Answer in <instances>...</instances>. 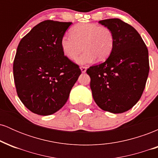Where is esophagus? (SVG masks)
<instances>
[{
  "label": "esophagus",
  "instance_id": "esophagus-1",
  "mask_svg": "<svg viewBox=\"0 0 158 158\" xmlns=\"http://www.w3.org/2000/svg\"><path fill=\"white\" fill-rule=\"evenodd\" d=\"M80 69H81V73H85V72H86V70H87V68H86V67H85V66H81Z\"/></svg>",
  "mask_w": 158,
  "mask_h": 158
}]
</instances>
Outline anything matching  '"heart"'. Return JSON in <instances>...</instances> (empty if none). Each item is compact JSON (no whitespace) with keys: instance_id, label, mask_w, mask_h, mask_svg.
Wrapping results in <instances>:
<instances>
[{"instance_id":"heart-1","label":"heart","mask_w":158,"mask_h":158,"mask_svg":"<svg viewBox=\"0 0 158 158\" xmlns=\"http://www.w3.org/2000/svg\"><path fill=\"white\" fill-rule=\"evenodd\" d=\"M70 33L61 37L60 46L63 54L70 60L75 59L84 49L76 59L78 64H92L97 59L99 61L106 60L114 49V35L107 27L94 23H78L70 29Z\"/></svg>"}]
</instances>
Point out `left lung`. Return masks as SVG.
Wrapping results in <instances>:
<instances>
[{
	"label": "left lung",
	"mask_w": 158,
	"mask_h": 158,
	"mask_svg": "<svg viewBox=\"0 0 158 158\" xmlns=\"http://www.w3.org/2000/svg\"><path fill=\"white\" fill-rule=\"evenodd\" d=\"M114 35V49L103 63L90 67L93 98L101 109L127 111L142 96L149 72L148 49L138 32L118 19L99 21Z\"/></svg>",
	"instance_id": "8db88e82"
}]
</instances>
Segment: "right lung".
I'll list each match as a JSON object with an SVG mask.
<instances>
[{"instance_id":"right-lung-1","label":"right lung","mask_w":158,"mask_h":158,"mask_svg":"<svg viewBox=\"0 0 158 158\" xmlns=\"http://www.w3.org/2000/svg\"><path fill=\"white\" fill-rule=\"evenodd\" d=\"M71 22L47 20L20 41L13 63L19 99L32 113L47 116L61 109L81 74L63 54L61 39Z\"/></svg>"}]
</instances>
